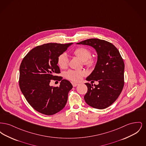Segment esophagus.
<instances>
[{
	"label": "esophagus",
	"mask_w": 146,
	"mask_h": 146,
	"mask_svg": "<svg viewBox=\"0 0 146 146\" xmlns=\"http://www.w3.org/2000/svg\"><path fill=\"white\" fill-rule=\"evenodd\" d=\"M72 84L73 87H76L77 85H78V84L76 83H72Z\"/></svg>",
	"instance_id": "obj_1"
}]
</instances>
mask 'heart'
Returning <instances> with one entry per match:
<instances>
[{"instance_id":"obj_1","label":"heart","mask_w":146,"mask_h":146,"mask_svg":"<svg viewBox=\"0 0 146 146\" xmlns=\"http://www.w3.org/2000/svg\"><path fill=\"white\" fill-rule=\"evenodd\" d=\"M73 54L78 57L83 61L84 64L86 66L90 67L94 63L93 59L91 58V51L85 48H79L73 51ZM57 63L60 67L62 69H65L67 67L68 63V57L66 54H62L58 56ZM85 74L83 70H69L65 73V76L67 79L74 82H79L82 77Z\"/></svg>"}]
</instances>
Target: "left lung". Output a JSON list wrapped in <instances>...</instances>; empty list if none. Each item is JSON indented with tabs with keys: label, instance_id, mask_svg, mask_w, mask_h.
I'll list each match as a JSON object with an SVG mask.
<instances>
[{
	"label": "left lung",
	"instance_id": "1",
	"mask_svg": "<svg viewBox=\"0 0 146 146\" xmlns=\"http://www.w3.org/2000/svg\"><path fill=\"white\" fill-rule=\"evenodd\" d=\"M77 44L89 45L97 54L95 68L86 78L87 81L96 80L98 85L85 83L88 91L84 96L86 103L91 107L102 110L114 103L124 87V63L117 48L110 42L92 38Z\"/></svg>",
	"mask_w": 146,
	"mask_h": 146
}]
</instances>
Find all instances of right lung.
I'll return each instance as SVG.
<instances>
[{
	"label": "right lung",
	"instance_id": "obj_1",
	"mask_svg": "<svg viewBox=\"0 0 146 146\" xmlns=\"http://www.w3.org/2000/svg\"><path fill=\"white\" fill-rule=\"evenodd\" d=\"M73 43H48L32 49L23 58L20 67L19 85L29 104L42 114L51 115L65 107L73 88L66 79L55 76L60 73L58 56ZM61 80L59 87L49 85L52 79Z\"/></svg>",
	"mask_w": 146,
	"mask_h": 146
}]
</instances>
